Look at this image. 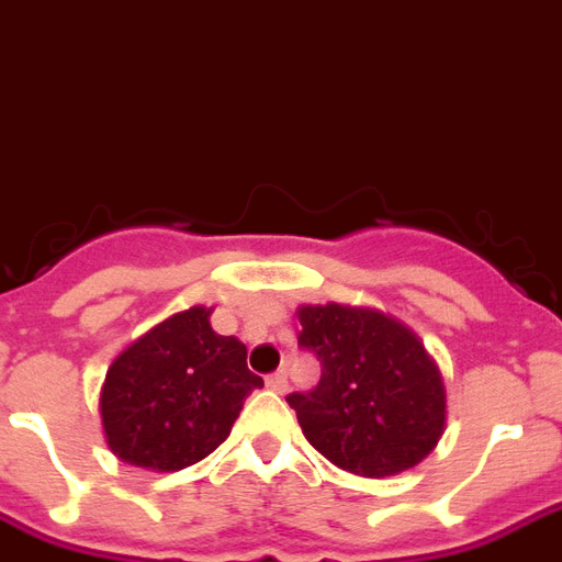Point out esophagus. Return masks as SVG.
<instances>
[{"label": "esophagus", "instance_id": "esophagus-1", "mask_svg": "<svg viewBox=\"0 0 562 562\" xmlns=\"http://www.w3.org/2000/svg\"><path fill=\"white\" fill-rule=\"evenodd\" d=\"M266 384H268V390H273V392H285L289 390V375H285V372H273V375H268L266 378Z\"/></svg>", "mask_w": 562, "mask_h": 562}]
</instances>
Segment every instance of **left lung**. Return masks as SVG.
<instances>
[{"label":"left lung","mask_w":562,"mask_h":562,"mask_svg":"<svg viewBox=\"0 0 562 562\" xmlns=\"http://www.w3.org/2000/svg\"><path fill=\"white\" fill-rule=\"evenodd\" d=\"M300 346L321 384L291 392L303 436L355 476H398L436 450L447 424L441 369L407 323L367 305H300Z\"/></svg>","instance_id":"8db88e82"}]
</instances>
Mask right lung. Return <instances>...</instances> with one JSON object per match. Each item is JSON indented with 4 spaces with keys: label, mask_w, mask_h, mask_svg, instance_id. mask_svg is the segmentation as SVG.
Listing matches in <instances>:
<instances>
[{
    "label": "right lung",
    "mask_w": 562,
    "mask_h": 562,
    "mask_svg": "<svg viewBox=\"0 0 562 562\" xmlns=\"http://www.w3.org/2000/svg\"><path fill=\"white\" fill-rule=\"evenodd\" d=\"M210 314L207 305L172 314L112 360L98 407L103 439L121 462L155 473L202 462L262 386L245 363V344L216 335Z\"/></svg>",
    "instance_id": "obj_1"
}]
</instances>
